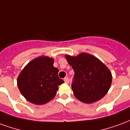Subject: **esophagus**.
I'll list each match as a JSON object with an SVG mask.
<instances>
[{
  "mask_svg": "<svg viewBox=\"0 0 130 130\" xmlns=\"http://www.w3.org/2000/svg\"><path fill=\"white\" fill-rule=\"evenodd\" d=\"M64 82H65V83H66V84H68V83H69V79H68V77H65V78H64Z\"/></svg>",
  "mask_w": 130,
  "mask_h": 130,
  "instance_id": "esophagus-1",
  "label": "esophagus"
}]
</instances>
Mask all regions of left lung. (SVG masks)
I'll return each mask as SVG.
<instances>
[{"label":"left lung","mask_w":130,"mask_h":130,"mask_svg":"<svg viewBox=\"0 0 130 130\" xmlns=\"http://www.w3.org/2000/svg\"><path fill=\"white\" fill-rule=\"evenodd\" d=\"M65 58L74 72L72 88L79 100L93 103L106 95L112 82L111 72L106 65L86 53L76 57L67 55Z\"/></svg>","instance_id":"1"}]
</instances>
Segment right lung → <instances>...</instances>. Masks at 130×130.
I'll use <instances>...</instances> for the list:
<instances>
[{
	"label": "right lung",
	"instance_id": "right-lung-1",
	"mask_svg": "<svg viewBox=\"0 0 130 130\" xmlns=\"http://www.w3.org/2000/svg\"><path fill=\"white\" fill-rule=\"evenodd\" d=\"M54 59L41 56L32 60L23 69L17 79L22 95L35 104H44L56 95L58 86L64 83L54 68Z\"/></svg>",
	"mask_w": 130,
	"mask_h": 130
}]
</instances>
